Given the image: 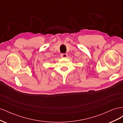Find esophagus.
<instances>
[{
	"instance_id": "esophagus-1",
	"label": "esophagus",
	"mask_w": 123,
	"mask_h": 123,
	"mask_svg": "<svg viewBox=\"0 0 123 123\" xmlns=\"http://www.w3.org/2000/svg\"><path fill=\"white\" fill-rule=\"evenodd\" d=\"M67 56H68V55L66 53H62V54H61V56L62 57H64V58L67 57Z\"/></svg>"
}]
</instances>
